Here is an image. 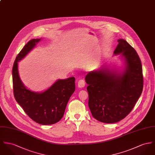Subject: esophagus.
Instances as JSON below:
<instances>
[{
    "instance_id": "obj_1",
    "label": "esophagus",
    "mask_w": 155,
    "mask_h": 155,
    "mask_svg": "<svg viewBox=\"0 0 155 155\" xmlns=\"http://www.w3.org/2000/svg\"><path fill=\"white\" fill-rule=\"evenodd\" d=\"M85 86V81L84 80L81 79V80H80L78 82V87L79 88H83Z\"/></svg>"
}]
</instances>
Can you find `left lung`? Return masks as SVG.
Masks as SVG:
<instances>
[{
    "mask_svg": "<svg viewBox=\"0 0 155 155\" xmlns=\"http://www.w3.org/2000/svg\"><path fill=\"white\" fill-rule=\"evenodd\" d=\"M117 41L114 54H121L124 58L123 73L105 68L90 72L85 78L92 116L105 123H116L126 117L143 91L142 66L137 52L125 40Z\"/></svg>",
    "mask_w": 155,
    "mask_h": 155,
    "instance_id": "8db88e82",
    "label": "left lung"
}]
</instances>
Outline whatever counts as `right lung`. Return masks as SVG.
Instances as JSON below:
<instances>
[{
  "label": "right lung",
  "mask_w": 155,
  "mask_h": 155,
  "mask_svg": "<svg viewBox=\"0 0 155 155\" xmlns=\"http://www.w3.org/2000/svg\"><path fill=\"white\" fill-rule=\"evenodd\" d=\"M41 39L30 40L17 55L12 68L13 94L17 103L34 121L43 124H53L61 119L67 104L75 91V78L58 80L42 93L28 90L22 83L18 72V62L35 47Z\"/></svg>",
  "instance_id": "obj_1"
}]
</instances>
